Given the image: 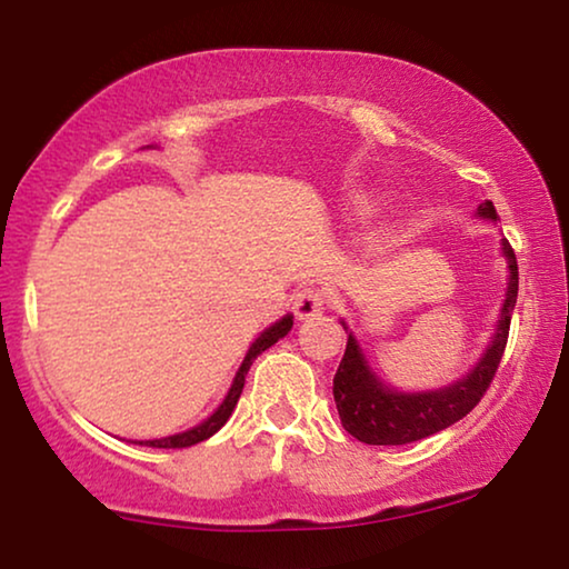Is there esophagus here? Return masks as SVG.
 Masks as SVG:
<instances>
[{
    "mask_svg": "<svg viewBox=\"0 0 569 569\" xmlns=\"http://www.w3.org/2000/svg\"><path fill=\"white\" fill-rule=\"evenodd\" d=\"M325 311V293L319 288H303L293 296V315L299 319L319 317Z\"/></svg>",
    "mask_w": 569,
    "mask_h": 569,
    "instance_id": "obj_1",
    "label": "esophagus"
}]
</instances>
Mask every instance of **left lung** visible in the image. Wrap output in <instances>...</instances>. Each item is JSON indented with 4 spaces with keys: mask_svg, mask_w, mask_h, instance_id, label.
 <instances>
[{
    "mask_svg": "<svg viewBox=\"0 0 569 569\" xmlns=\"http://www.w3.org/2000/svg\"><path fill=\"white\" fill-rule=\"evenodd\" d=\"M475 216L492 223L500 221L492 201L479 203L475 208ZM500 254L508 268V283L492 338L482 350V356H479V361L467 373L443 383V387L418 391L391 387L368 361L363 346L358 342L356 332L350 330L346 319H340L342 330L348 335V346L338 373H335L332 395L342 428L350 436L368 446H402L441 433V430L467 418L475 410L500 366L502 350H506L508 342L510 317H513L518 299V262L508 239H500Z\"/></svg>",
    "mask_w": 569,
    "mask_h": 569,
    "instance_id": "left-lung-1",
    "label": "left lung"
}]
</instances>
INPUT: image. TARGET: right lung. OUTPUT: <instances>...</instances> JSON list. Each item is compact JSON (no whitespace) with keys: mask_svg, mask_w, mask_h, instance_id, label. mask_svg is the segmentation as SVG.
<instances>
[{"mask_svg":"<svg viewBox=\"0 0 569 569\" xmlns=\"http://www.w3.org/2000/svg\"><path fill=\"white\" fill-rule=\"evenodd\" d=\"M293 327V315H283L278 322H273L270 327H266L250 348H247L244 353V361L242 366L237 368L234 379H231V387L227 391V397L221 399V405L216 407V410L208 415L206 420L198 422V426L182 430V433H172V436H164V438H149V441H131V443H139V446H151V448H186V446H196L206 441V438H211L216 430L223 428V422L231 418V412H234V407L239 402V395H242L244 389V376L250 371V366L254 358H258L262 350H268L270 346H276L278 340L286 338L288 332H291Z\"/></svg>","mask_w":569,"mask_h":569,"instance_id":"add662e5","label":"right lung"}]
</instances>
